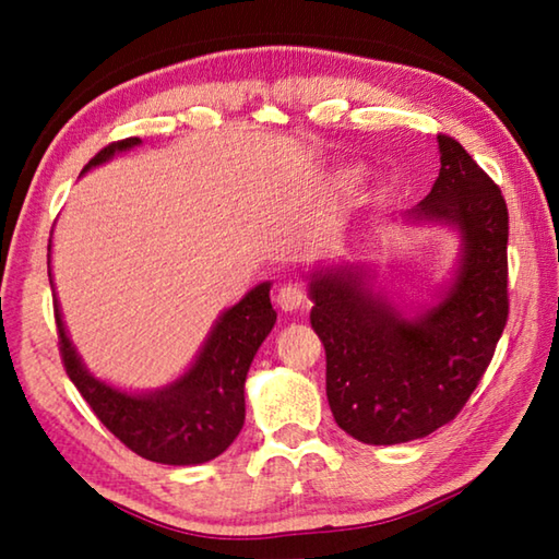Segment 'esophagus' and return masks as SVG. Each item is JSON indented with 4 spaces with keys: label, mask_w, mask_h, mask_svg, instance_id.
I'll return each mask as SVG.
<instances>
[{
    "label": "esophagus",
    "mask_w": 559,
    "mask_h": 559,
    "mask_svg": "<svg viewBox=\"0 0 559 559\" xmlns=\"http://www.w3.org/2000/svg\"><path fill=\"white\" fill-rule=\"evenodd\" d=\"M276 302L283 310H298L300 306H306V288H302L296 281L283 283V286L278 288Z\"/></svg>",
    "instance_id": "1"
}]
</instances>
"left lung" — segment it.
Returning <instances> with one entry per match:
<instances>
[{
    "mask_svg": "<svg viewBox=\"0 0 559 559\" xmlns=\"http://www.w3.org/2000/svg\"><path fill=\"white\" fill-rule=\"evenodd\" d=\"M441 169L414 222L456 226L459 276L439 306L406 320L359 271L313 273L310 323L325 345V392L337 427L362 443L421 439L456 419L508 323V206L459 140L439 135Z\"/></svg>",
    "mask_w": 559,
    "mask_h": 559,
    "instance_id": "1",
    "label": "left lung"
}]
</instances>
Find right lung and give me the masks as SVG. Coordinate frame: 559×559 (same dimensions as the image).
<instances>
[{
	"label": "right lung",
	"instance_id": "obj_1",
	"mask_svg": "<svg viewBox=\"0 0 559 559\" xmlns=\"http://www.w3.org/2000/svg\"><path fill=\"white\" fill-rule=\"evenodd\" d=\"M132 145H140V138L106 145L83 173ZM269 290V283H261L226 310L189 372L153 394H126L91 377L66 335L59 302L53 300L63 370L103 427L138 456L167 466L212 461L231 447L243 427L246 372L276 323Z\"/></svg>",
	"mask_w": 559,
	"mask_h": 559
}]
</instances>
